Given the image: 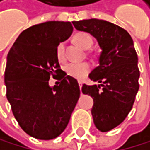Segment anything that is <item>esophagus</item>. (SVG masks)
Wrapping results in <instances>:
<instances>
[{
    "mask_svg": "<svg viewBox=\"0 0 150 150\" xmlns=\"http://www.w3.org/2000/svg\"><path fill=\"white\" fill-rule=\"evenodd\" d=\"M82 83H83V82H82L81 81H79V85H80V88L81 89V86H82Z\"/></svg>",
    "mask_w": 150,
    "mask_h": 150,
    "instance_id": "esophagus-1",
    "label": "esophagus"
}]
</instances>
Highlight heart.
Wrapping results in <instances>:
<instances>
[{
  "label": "heart",
  "instance_id": "b5f03b06",
  "mask_svg": "<svg viewBox=\"0 0 150 150\" xmlns=\"http://www.w3.org/2000/svg\"><path fill=\"white\" fill-rule=\"evenodd\" d=\"M75 42L80 47L85 50L90 49L93 45V40L90 34L86 32H79L74 36ZM57 57L59 61H62L65 58V43L60 42L57 47ZM66 72L69 76L75 79H83L89 73L91 66L88 63H69L66 66Z\"/></svg>",
  "mask_w": 150,
  "mask_h": 150
}]
</instances>
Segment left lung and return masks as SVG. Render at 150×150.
I'll use <instances>...</instances> for the list:
<instances>
[{"instance_id": "left-lung-1", "label": "left lung", "mask_w": 150, "mask_h": 150, "mask_svg": "<svg viewBox=\"0 0 150 150\" xmlns=\"http://www.w3.org/2000/svg\"><path fill=\"white\" fill-rule=\"evenodd\" d=\"M77 30L90 33L101 48L99 66L89 74L100 84H83L81 92L93 99L96 127L108 132L121 124L133 108L139 89L138 58L132 37L122 28L101 19L73 21Z\"/></svg>"}]
</instances>
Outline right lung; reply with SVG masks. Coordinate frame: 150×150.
Instances as JSON below:
<instances>
[{
    "mask_svg": "<svg viewBox=\"0 0 150 150\" xmlns=\"http://www.w3.org/2000/svg\"><path fill=\"white\" fill-rule=\"evenodd\" d=\"M73 31L70 22L47 21L20 33L7 55L6 96L18 124L41 140L57 137L68 125L81 95L76 79L60 69L57 45ZM58 76L59 85L49 79Z\"/></svg>",
    "mask_w": 150,
    "mask_h": 150,
    "instance_id": "add662e5",
    "label": "right lung"
}]
</instances>
